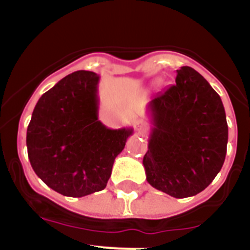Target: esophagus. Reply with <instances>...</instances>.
I'll return each mask as SVG.
<instances>
[{"instance_id": "1", "label": "esophagus", "mask_w": 250, "mask_h": 250, "mask_svg": "<svg viewBox=\"0 0 250 250\" xmlns=\"http://www.w3.org/2000/svg\"><path fill=\"white\" fill-rule=\"evenodd\" d=\"M134 127H135L136 131L141 132V131H145L147 127V124L145 123L144 120H141V119H139V120H136L135 123H134Z\"/></svg>"}]
</instances>
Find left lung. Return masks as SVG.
Wrapping results in <instances>:
<instances>
[{
  "instance_id": "1",
  "label": "left lung",
  "mask_w": 250,
  "mask_h": 250,
  "mask_svg": "<svg viewBox=\"0 0 250 250\" xmlns=\"http://www.w3.org/2000/svg\"><path fill=\"white\" fill-rule=\"evenodd\" d=\"M147 104L151 131L143 159L152 188L182 199L199 194L222 169L228 124L222 99L189 66Z\"/></svg>"
}]
</instances>
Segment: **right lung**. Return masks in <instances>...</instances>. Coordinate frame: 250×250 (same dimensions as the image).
I'll list each match as a JSON object with an SVG mask.
<instances>
[{
	"mask_svg": "<svg viewBox=\"0 0 250 250\" xmlns=\"http://www.w3.org/2000/svg\"><path fill=\"white\" fill-rule=\"evenodd\" d=\"M99 81L92 71L67 75L40 98L28 124L31 167L65 196L81 198L105 189L115 158L134 131L109 129L99 120Z\"/></svg>",
	"mask_w": 250,
	"mask_h": 250,
	"instance_id": "obj_1",
	"label": "right lung"
}]
</instances>
